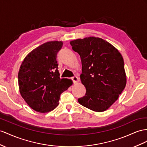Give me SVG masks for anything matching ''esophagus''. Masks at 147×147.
Segmentation results:
<instances>
[{"instance_id":"34e87169","label":"esophagus","mask_w":147,"mask_h":147,"mask_svg":"<svg viewBox=\"0 0 147 147\" xmlns=\"http://www.w3.org/2000/svg\"><path fill=\"white\" fill-rule=\"evenodd\" d=\"M71 80L73 81V82H74V84H76V83H77V82H78V81H79V78H78L77 76H74V77H72V78H71Z\"/></svg>"}]
</instances>
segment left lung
<instances>
[{"label":"left lung","instance_id":"left-lung-1","mask_svg":"<svg viewBox=\"0 0 147 147\" xmlns=\"http://www.w3.org/2000/svg\"><path fill=\"white\" fill-rule=\"evenodd\" d=\"M80 55V78L86 89L78 99L82 106L96 112L108 109L125 88L127 78L121 54L113 45L98 37L90 36L70 41Z\"/></svg>","mask_w":147,"mask_h":147}]
</instances>
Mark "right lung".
<instances>
[{
	"instance_id": "obj_1",
	"label": "right lung",
	"mask_w": 147,
	"mask_h": 147,
	"mask_svg": "<svg viewBox=\"0 0 147 147\" xmlns=\"http://www.w3.org/2000/svg\"><path fill=\"white\" fill-rule=\"evenodd\" d=\"M63 44L61 41L42 44L29 53L20 66L18 74L20 94L36 112L55 109L61 94L73 83L68 79L59 78L56 56Z\"/></svg>"
}]
</instances>
